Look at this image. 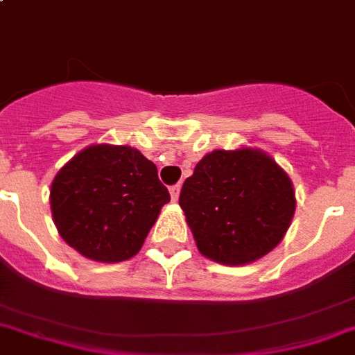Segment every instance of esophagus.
<instances>
[{
  "label": "esophagus",
  "instance_id": "34e87169",
  "mask_svg": "<svg viewBox=\"0 0 355 355\" xmlns=\"http://www.w3.org/2000/svg\"><path fill=\"white\" fill-rule=\"evenodd\" d=\"M169 193H171L173 201H177L178 196H180V184H175V186H171V188H169Z\"/></svg>",
  "mask_w": 355,
  "mask_h": 355
}]
</instances>
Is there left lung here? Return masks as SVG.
Listing matches in <instances>:
<instances>
[{"label": "left lung", "mask_w": 355, "mask_h": 355, "mask_svg": "<svg viewBox=\"0 0 355 355\" xmlns=\"http://www.w3.org/2000/svg\"><path fill=\"white\" fill-rule=\"evenodd\" d=\"M178 205L202 255L240 266L274 250L291 227L288 175L257 148L214 150L184 180Z\"/></svg>", "instance_id": "8db88e82"}]
</instances>
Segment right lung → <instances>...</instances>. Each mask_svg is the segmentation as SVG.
Segmentation results:
<instances>
[{
  "label": "right lung",
  "instance_id": "add662e5",
  "mask_svg": "<svg viewBox=\"0 0 355 355\" xmlns=\"http://www.w3.org/2000/svg\"><path fill=\"white\" fill-rule=\"evenodd\" d=\"M169 201L156 166L126 145L83 148L55 175L50 189L61 238L98 262L132 259Z\"/></svg>",
  "mask_w": 355,
  "mask_h": 355
}]
</instances>
